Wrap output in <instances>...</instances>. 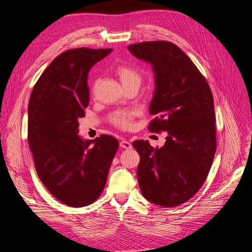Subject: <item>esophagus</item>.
<instances>
[{
    "instance_id": "esophagus-1",
    "label": "esophagus",
    "mask_w": 252,
    "mask_h": 252,
    "mask_svg": "<svg viewBox=\"0 0 252 252\" xmlns=\"http://www.w3.org/2000/svg\"><path fill=\"white\" fill-rule=\"evenodd\" d=\"M120 147H122V148H124V149H131V144L129 143L128 141H126V140H123V141H121L120 142Z\"/></svg>"
}]
</instances>
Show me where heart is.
<instances>
[{
    "instance_id": "1",
    "label": "heart",
    "mask_w": 252,
    "mask_h": 252,
    "mask_svg": "<svg viewBox=\"0 0 252 252\" xmlns=\"http://www.w3.org/2000/svg\"><path fill=\"white\" fill-rule=\"evenodd\" d=\"M116 74L125 89L140 87L142 75L135 68L127 64H121L116 68ZM134 113L131 111H116L110 116L111 124L122 129H128L132 126Z\"/></svg>"
}]
</instances>
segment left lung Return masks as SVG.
Listing matches in <instances>:
<instances>
[{
    "mask_svg": "<svg viewBox=\"0 0 252 252\" xmlns=\"http://www.w3.org/2000/svg\"><path fill=\"white\" fill-rule=\"evenodd\" d=\"M128 50L152 65L156 90L149 112L152 132L167 131L161 148L138 140V181L149 202L174 207L199 191L217 149L215 104L206 79L186 53L167 41L129 45Z\"/></svg>",
    "mask_w": 252,
    "mask_h": 252,
    "instance_id": "1",
    "label": "left lung"
}]
</instances>
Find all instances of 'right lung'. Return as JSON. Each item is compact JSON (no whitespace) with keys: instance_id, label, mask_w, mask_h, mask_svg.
<instances>
[{"instance_id":"1","label":"right lung","mask_w":252,"mask_h":252,"mask_svg":"<svg viewBox=\"0 0 252 252\" xmlns=\"http://www.w3.org/2000/svg\"><path fill=\"white\" fill-rule=\"evenodd\" d=\"M112 51L75 48L57 57L41 74L28 104V143L41 182L71 207L93 204L107 181L119 142L102 134L83 140L79 119L89 104L88 72Z\"/></svg>"}]
</instances>
